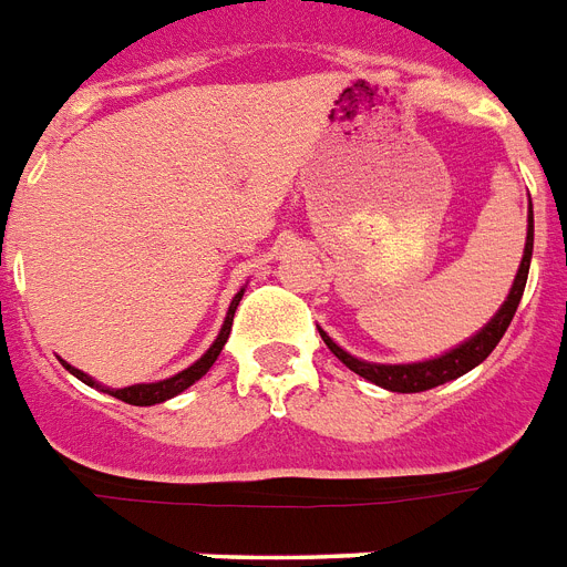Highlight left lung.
Instances as JSON below:
<instances>
[{
  "label": "left lung",
  "instance_id": "1",
  "mask_svg": "<svg viewBox=\"0 0 567 567\" xmlns=\"http://www.w3.org/2000/svg\"><path fill=\"white\" fill-rule=\"evenodd\" d=\"M527 243H524V257H520L518 275L513 280V289H509V296L501 305V310L486 321V328L477 330L474 337L465 339L463 346L451 348L442 357H433V360L424 362H404V365H383V362H365L357 360L346 351V348H339L333 339L319 328L321 339H324V346L339 357V360L346 362L348 369L365 378L374 386H383L389 392H427L433 386H442L447 380L463 378L465 371H471L474 365L486 360L495 346L501 342V337L509 328V321H513L515 310L520 305V296H524V287H527V275H529V260H533V205H529V216H527Z\"/></svg>",
  "mask_w": 567,
  "mask_h": 567
}]
</instances>
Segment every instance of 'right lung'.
Masks as SVG:
<instances>
[{
	"mask_svg": "<svg viewBox=\"0 0 567 567\" xmlns=\"http://www.w3.org/2000/svg\"><path fill=\"white\" fill-rule=\"evenodd\" d=\"M243 292L246 289H239L237 296H234V301H230L228 307V316H225V324H221L219 337L213 339V346L207 348L205 354L198 357L189 369L178 371L175 378H166V380H157V383H134V386H125V389H107L102 386V383H96V380L90 378V374H84L81 369H75V365H70V362H63L66 365V371L70 374H75V378L81 380V383H87V386H96L102 389V392H107V395L120 398V401H125V404H134V406H152V404H163V401H169V398L181 395L184 389H189L196 380H202L210 371V365L216 362V357L221 354V348H225V342H228L230 337V324H234V312H237V305L239 298H243Z\"/></svg>",
	"mask_w": 567,
	"mask_h": 567,
	"instance_id": "1",
	"label": "right lung"
}]
</instances>
